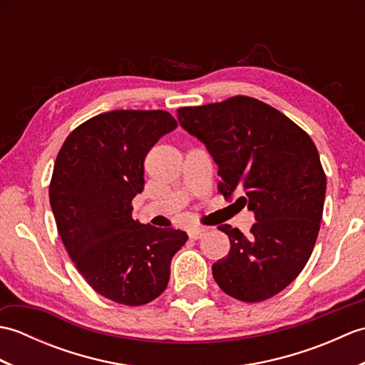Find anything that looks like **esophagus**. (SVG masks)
Returning <instances> with one entry per match:
<instances>
[{
  "instance_id": "1",
  "label": "esophagus",
  "mask_w": 365,
  "mask_h": 365,
  "mask_svg": "<svg viewBox=\"0 0 365 365\" xmlns=\"http://www.w3.org/2000/svg\"><path fill=\"white\" fill-rule=\"evenodd\" d=\"M205 232H207L205 227H192V229L188 230V235H190V238H192V240H197V238L202 237V235L205 234Z\"/></svg>"
}]
</instances>
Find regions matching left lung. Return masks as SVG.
<instances>
[{"label": "left lung", "mask_w": 365, "mask_h": 365, "mask_svg": "<svg viewBox=\"0 0 365 365\" xmlns=\"http://www.w3.org/2000/svg\"><path fill=\"white\" fill-rule=\"evenodd\" d=\"M178 123L218 165V190L255 216L250 235L222 224L230 251L213 263L229 297L259 302L292 284L307 263L320 230L327 175L304 130L273 106L237 96L187 106Z\"/></svg>", "instance_id": "8db88e82"}]
</instances>
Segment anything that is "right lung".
<instances>
[{
	"label": "right lung",
	"instance_id": "right-lung-1",
	"mask_svg": "<svg viewBox=\"0 0 365 365\" xmlns=\"http://www.w3.org/2000/svg\"><path fill=\"white\" fill-rule=\"evenodd\" d=\"M177 127L166 111L98 114L67 136L54 163L50 204L59 237L86 282L102 297L143 306L165 292L183 230L131 218L144 190V158Z\"/></svg>",
	"mask_w": 365,
	"mask_h": 365
}]
</instances>
